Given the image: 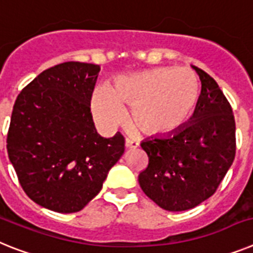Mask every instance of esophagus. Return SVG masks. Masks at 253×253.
Here are the masks:
<instances>
[{
  "mask_svg": "<svg viewBox=\"0 0 253 253\" xmlns=\"http://www.w3.org/2000/svg\"><path fill=\"white\" fill-rule=\"evenodd\" d=\"M125 144H126V148H128V149H135V148H137V146H139V143H137L136 140L131 139V137H126V141H125Z\"/></svg>",
  "mask_w": 253,
  "mask_h": 253,
  "instance_id": "esophagus-1",
  "label": "esophagus"
}]
</instances>
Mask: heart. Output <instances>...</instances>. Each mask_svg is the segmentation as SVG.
Listing matches in <instances>:
<instances>
[{"label":"heart","instance_id":"heart-1","mask_svg":"<svg viewBox=\"0 0 253 253\" xmlns=\"http://www.w3.org/2000/svg\"><path fill=\"white\" fill-rule=\"evenodd\" d=\"M201 96V82L189 68L159 67L120 76L112 87L95 88L91 108L96 122L112 130L126 118L141 132L169 135L181 128L194 113Z\"/></svg>","mask_w":253,"mask_h":253}]
</instances>
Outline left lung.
Masks as SVG:
<instances>
[{
	"instance_id": "1",
	"label": "left lung",
	"mask_w": 253,
	"mask_h": 253,
	"mask_svg": "<svg viewBox=\"0 0 253 253\" xmlns=\"http://www.w3.org/2000/svg\"><path fill=\"white\" fill-rule=\"evenodd\" d=\"M202 90L194 114L181 128L140 144L149 163L140 188L166 211L194 209L216 192L235 157V121L216 81L197 67Z\"/></svg>"
}]
</instances>
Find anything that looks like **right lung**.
<instances>
[{
    "label": "right lung",
    "mask_w": 253,
    "mask_h": 253,
    "mask_svg": "<svg viewBox=\"0 0 253 253\" xmlns=\"http://www.w3.org/2000/svg\"><path fill=\"white\" fill-rule=\"evenodd\" d=\"M100 67L67 61L38 74L18 95L7 153L19 182L41 207L72 213L103 188L125 152V137H103L90 103Z\"/></svg>",
    "instance_id": "add662e5"
}]
</instances>
